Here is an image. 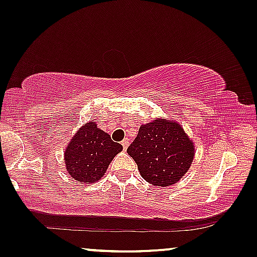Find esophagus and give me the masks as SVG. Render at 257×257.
Listing matches in <instances>:
<instances>
[{
	"mask_svg": "<svg viewBox=\"0 0 257 257\" xmlns=\"http://www.w3.org/2000/svg\"><path fill=\"white\" fill-rule=\"evenodd\" d=\"M121 145H122V147H123V150H127V146H128V140L127 139H125L122 141V142H121Z\"/></svg>",
	"mask_w": 257,
	"mask_h": 257,
	"instance_id": "1",
	"label": "esophagus"
}]
</instances>
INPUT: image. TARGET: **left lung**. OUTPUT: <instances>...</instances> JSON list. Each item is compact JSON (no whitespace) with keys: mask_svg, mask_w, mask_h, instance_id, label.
<instances>
[{"mask_svg":"<svg viewBox=\"0 0 257 257\" xmlns=\"http://www.w3.org/2000/svg\"><path fill=\"white\" fill-rule=\"evenodd\" d=\"M127 153L147 183L165 187L178 183L190 169L195 145L180 123L158 117L141 125Z\"/></svg>","mask_w":257,"mask_h":257,"instance_id":"obj_1","label":"left lung"}]
</instances>
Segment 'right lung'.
<instances>
[{"mask_svg": "<svg viewBox=\"0 0 257 257\" xmlns=\"http://www.w3.org/2000/svg\"><path fill=\"white\" fill-rule=\"evenodd\" d=\"M122 151L95 121H88L77 130L65 150V164L68 174L82 184L100 180L114 157Z\"/></svg>", "mask_w": 257, "mask_h": 257, "instance_id": "1", "label": "right lung"}]
</instances>
